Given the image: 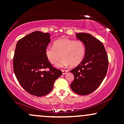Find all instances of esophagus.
Listing matches in <instances>:
<instances>
[{
	"label": "esophagus",
	"instance_id": "obj_1",
	"mask_svg": "<svg viewBox=\"0 0 124 124\" xmlns=\"http://www.w3.org/2000/svg\"><path fill=\"white\" fill-rule=\"evenodd\" d=\"M62 74H63V75H65L67 72H68V70H62Z\"/></svg>",
	"mask_w": 124,
	"mask_h": 124
}]
</instances>
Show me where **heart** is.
Segmentation results:
<instances>
[{
  "label": "heart",
  "instance_id": "heart-1",
  "mask_svg": "<svg viewBox=\"0 0 124 124\" xmlns=\"http://www.w3.org/2000/svg\"><path fill=\"white\" fill-rule=\"evenodd\" d=\"M46 57L49 62L55 64L60 59H62L56 64L58 67H64L70 65L76 66L83 61L85 55V46L81 40H74L63 38L54 42L53 46H48L45 50Z\"/></svg>",
  "mask_w": 124,
  "mask_h": 124
}]
</instances>
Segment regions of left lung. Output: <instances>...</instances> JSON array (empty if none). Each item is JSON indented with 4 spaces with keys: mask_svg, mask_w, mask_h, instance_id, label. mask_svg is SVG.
I'll return each mask as SVG.
<instances>
[{
    "mask_svg": "<svg viewBox=\"0 0 124 124\" xmlns=\"http://www.w3.org/2000/svg\"><path fill=\"white\" fill-rule=\"evenodd\" d=\"M76 37L85 46V58L82 62L70 72L74 80L70 85L75 93L87 95L99 87L106 76L108 59L104 46L90 34L77 33Z\"/></svg>",
    "mask_w": 124,
    "mask_h": 124,
    "instance_id": "obj_1",
    "label": "left lung"
}]
</instances>
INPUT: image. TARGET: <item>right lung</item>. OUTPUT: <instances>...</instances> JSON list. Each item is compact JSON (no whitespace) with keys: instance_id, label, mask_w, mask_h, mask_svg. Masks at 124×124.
I'll use <instances>...</instances> for the list:
<instances>
[{"instance_id":"obj_1","label":"right lung","mask_w":124,"mask_h":124,"mask_svg":"<svg viewBox=\"0 0 124 124\" xmlns=\"http://www.w3.org/2000/svg\"><path fill=\"white\" fill-rule=\"evenodd\" d=\"M51 35L35 31L18 40L13 58L17 79L25 91L37 97L45 96L53 89L54 83L62 72L52 67L45 54ZM49 69L48 71H44Z\"/></svg>"}]
</instances>
